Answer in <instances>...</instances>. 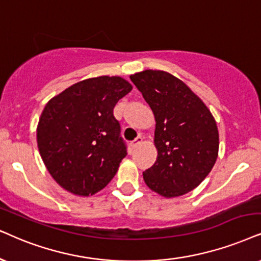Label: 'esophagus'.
<instances>
[{
	"label": "esophagus",
	"mask_w": 261,
	"mask_h": 261,
	"mask_svg": "<svg viewBox=\"0 0 261 261\" xmlns=\"http://www.w3.org/2000/svg\"><path fill=\"white\" fill-rule=\"evenodd\" d=\"M142 141H143V138H142V136H138V137L136 138V140L131 142V147H133V148H136V147L138 146V144H141V143H142Z\"/></svg>",
	"instance_id": "34e87169"
}]
</instances>
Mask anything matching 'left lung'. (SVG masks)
I'll list each match as a JSON object with an SVG mask.
<instances>
[{"instance_id": "obj_1", "label": "left lung", "mask_w": 261, "mask_h": 261, "mask_svg": "<svg viewBox=\"0 0 261 261\" xmlns=\"http://www.w3.org/2000/svg\"><path fill=\"white\" fill-rule=\"evenodd\" d=\"M153 111L158 158L143 179L165 197L187 194L199 186L216 164L219 134L206 105L180 79L147 70L130 77Z\"/></svg>"}]
</instances>
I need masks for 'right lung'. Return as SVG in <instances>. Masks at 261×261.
Listing matches in <instances>:
<instances>
[{
  "label": "right lung",
  "instance_id": "obj_1",
  "mask_svg": "<svg viewBox=\"0 0 261 261\" xmlns=\"http://www.w3.org/2000/svg\"><path fill=\"white\" fill-rule=\"evenodd\" d=\"M131 89L123 78L102 75L73 84L45 105L37 126L38 149L64 189L89 196L115 176L127 150L113 110Z\"/></svg>",
  "mask_w": 261,
  "mask_h": 261
}]
</instances>
